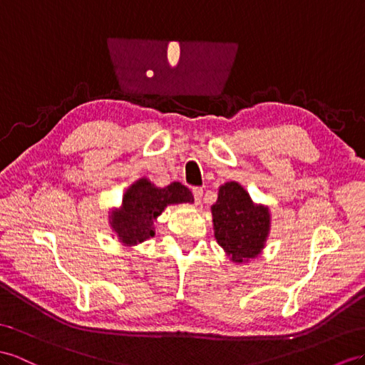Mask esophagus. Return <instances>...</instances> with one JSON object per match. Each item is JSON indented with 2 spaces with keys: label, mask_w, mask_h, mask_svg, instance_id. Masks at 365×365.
<instances>
[{
  "label": "esophagus",
  "mask_w": 365,
  "mask_h": 365,
  "mask_svg": "<svg viewBox=\"0 0 365 365\" xmlns=\"http://www.w3.org/2000/svg\"><path fill=\"white\" fill-rule=\"evenodd\" d=\"M192 195H194L195 203H200L202 195H203V188H199V186H195V188H192Z\"/></svg>",
  "instance_id": "34e87169"
}]
</instances>
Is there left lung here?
<instances>
[{
	"mask_svg": "<svg viewBox=\"0 0 365 365\" xmlns=\"http://www.w3.org/2000/svg\"><path fill=\"white\" fill-rule=\"evenodd\" d=\"M211 212L214 236L232 262H248L260 255L269 232V211L251 200L244 186L222 185Z\"/></svg>",
	"mask_w": 365,
	"mask_h": 365,
	"instance_id": "1",
	"label": "left lung"
}]
</instances>
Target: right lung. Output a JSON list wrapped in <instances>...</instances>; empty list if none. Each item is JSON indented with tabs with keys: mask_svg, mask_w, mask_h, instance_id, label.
Here are the masks:
<instances>
[{
	"mask_svg": "<svg viewBox=\"0 0 365 365\" xmlns=\"http://www.w3.org/2000/svg\"><path fill=\"white\" fill-rule=\"evenodd\" d=\"M191 191L179 182L157 188L148 179H140L128 188L120 210L112 212L110 227L126 247L142 244L154 237V220L168 205L192 203Z\"/></svg>",
	"mask_w": 365,
	"mask_h": 365,
	"instance_id": "add662e5",
	"label": "right lung"
}]
</instances>
